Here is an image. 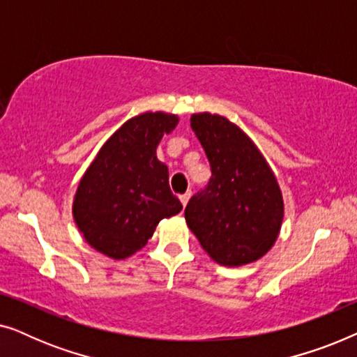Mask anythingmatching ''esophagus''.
<instances>
[{
  "label": "esophagus",
  "instance_id": "obj_1",
  "mask_svg": "<svg viewBox=\"0 0 357 357\" xmlns=\"http://www.w3.org/2000/svg\"><path fill=\"white\" fill-rule=\"evenodd\" d=\"M190 197H192V192H187V193L180 195V202H182V204H183V206H187V203H188V199H190Z\"/></svg>",
  "mask_w": 357,
  "mask_h": 357
}]
</instances>
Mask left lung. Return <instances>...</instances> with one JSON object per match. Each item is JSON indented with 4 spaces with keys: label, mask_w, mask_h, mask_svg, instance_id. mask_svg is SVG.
<instances>
[{
    "label": "left lung",
    "mask_w": 357,
    "mask_h": 357,
    "mask_svg": "<svg viewBox=\"0 0 357 357\" xmlns=\"http://www.w3.org/2000/svg\"><path fill=\"white\" fill-rule=\"evenodd\" d=\"M190 121L211 178L185 208L188 227L219 265L255 261L275 243L284 214L275 174L252 139L227 119L197 114Z\"/></svg>",
    "instance_id": "obj_1"
}]
</instances>
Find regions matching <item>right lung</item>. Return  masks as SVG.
I'll list each match as a JSON object with an SVG mask.
<instances>
[{"label": "right lung", "instance_id": "add662e5", "mask_svg": "<svg viewBox=\"0 0 357 357\" xmlns=\"http://www.w3.org/2000/svg\"><path fill=\"white\" fill-rule=\"evenodd\" d=\"M175 115L148 112L125 121L102 146L77 187L73 214L89 245L126 258L143 248L160 219L182 211L169 187V169L155 158Z\"/></svg>", "mask_w": 357, "mask_h": 357}]
</instances>
